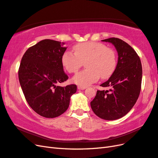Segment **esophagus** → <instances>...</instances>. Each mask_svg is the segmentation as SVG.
Returning <instances> with one entry per match:
<instances>
[{"mask_svg": "<svg viewBox=\"0 0 158 158\" xmlns=\"http://www.w3.org/2000/svg\"><path fill=\"white\" fill-rule=\"evenodd\" d=\"M86 86H78V89H86Z\"/></svg>", "mask_w": 158, "mask_h": 158, "instance_id": "esophagus-1", "label": "esophagus"}]
</instances>
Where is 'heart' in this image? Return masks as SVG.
<instances>
[{"label": "heart", "instance_id": "heart-1", "mask_svg": "<svg viewBox=\"0 0 158 158\" xmlns=\"http://www.w3.org/2000/svg\"><path fill=\"white\" fill-rule=\"evenodd\" d=\"M74 53L66 50L61 57L64 68L69 73H76L85 62L86 69L79 72L72 78L76 84L87 86L100 77L108 79L116 68V54L115 51L96 42H84L72 47Z\"/></svg>", "mask_w": 158, "mask_h": 158}]
</instances>
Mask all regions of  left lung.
Wrapping results in <instances>:
<instances>
[{"mask_svg": "<svg viewBox=\"0 0 158 158\" xmlns=\"http://www.w3.org/2000/svg\"><path fill=\"white\" fill-rule=\"evenodd\" d=\"M102 41L114 44L118 60L111 77L100 85L110 89L97 90L90 105L99 118L114 120L128 113L137 101L141 90L142 66L138 54L126 42L114 37Z\"/></svg>", "mask_w": 158, "mask_h": 158, "instance_id": "1", "label": "left lung"}]
</instances>
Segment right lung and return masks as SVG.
<instances>
[{"label": "right lung", "instance_id": "right-lung-1", "mask_svg": "<svg viewBox=\"0 0 158 158\" xmlns=\"http://www.w3.org/2000/svg\"><path fill=\"white\" fill-rule=\"evenodd\" d=\"M64 43L50 39L30 47L21 59L19 79L25 98L40 116L53 118L66 112L76 93L75 84L59 86L69 79L61 62Z\"/></svg>", "mask_w": 158, "mask_h": 158}]
</instances>
